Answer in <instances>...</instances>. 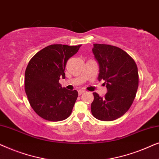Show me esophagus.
<instances>
[{"label":"esophagus","mask_w":159,"mask_h":159,"mask_svg":"<svg viewBox=\"0 0 159 159\" xmlns=\"http://www.w3.org/2000/svg\"><path fill=\"white\" fill-rule=\"evenodd\" d=\"M84 92H85V90H80L79 91H78V94H79V95H82V93H84Z\"/></svg>","instance_id":"esophagus-1"}]
</instances>
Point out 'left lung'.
Returning a JSON list of instances; mask_svg holds the SVG:
<instances>
[{
  "instance_id": "left-lung-1",
  "label": "left lung",
  "mask_w": 159,
  "mask_h": 159,
  "mask_svg": "<svg viewBox=\"0 0 159 159\" xmlns=\"http://www.w3.org/2000/svg\"><path fill=\"white\" fill-rule=\"evenodd\" d=\"M93 53L99 64L98 80H104L108 93L103 98L93 93V116L101 121H113L123 116L133 103L138 88V66L122 49L106 44L93 45Z\"/></svg>"
}]
</instances>
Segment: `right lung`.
<instances>
[{"mask_svg":"<svg viewBox=\"0 0 159 159\" xmlns=\"http://www.w3.org/2000/svg\"><path fill=\"white\" fill-rule=\"evenodd\" d=\"M81 45L53 44L38 51L25 71V88L28 101L38 116L45 120L59 121L68 118L78 97L77 90H69L59 83L65 78L67 61Z\"/></svg>","mask_w":159,"mask_h":159,"instance_id":"add662e5","label":"right lung"}]
</instances>
